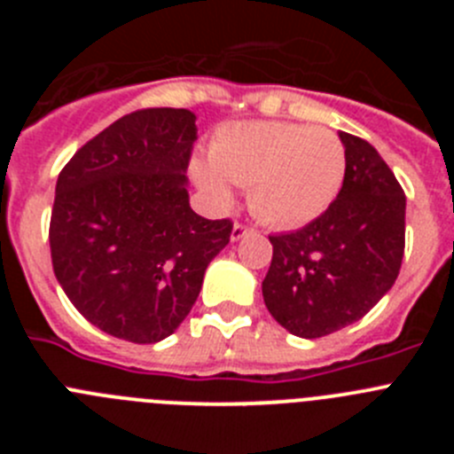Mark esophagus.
Here are the masks:
<instances>
[{
	"mask_svg": "<svg viewBox=\"0 0 454 454\" xmlns=\"http://www.w3.org/2000/svg\"><path fill=\"white\" fill-rule=\"evenodd\" d=\"M250 234H254V230H252V227H246V224L234 223V227H231V240H240Z\"/></svg>",
	"mask_w": 454,
	"mask_h": 454,
	"instance_id": "1",
	"label": "esophagus"
}]
</instances>
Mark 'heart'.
Here are the masks:
<instances>
[{
    "label": "heart",
    "instance_id": "obj_1",
    "mask_svg": "<svg viewBox=\"0 0 454 454\" xmlns=\"http://www.w3.org/2000/svg\"><path fill=\"white\" fill-rule=\"evenodd\" d=\"M192 179L218 204L250 186L247 204L262 223L298 230L332 207L346 179V147L325 127L250 120L215 134L208 159H192Z\"/></svg>",
    "mask_w": 454,
    "mask_h": 454
}]
</instances>
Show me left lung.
<instances>
[{
    "label": "left lung",
    "mask_w": 454,
    "mask_h": 454,
    "mask_svg": "<svg viewBox=\"0 0 454 454\" xmlns=\"http://www.w3.org/2000/svg\"><path fill=\"white\" fill-rule=\"evenodd\" d=\"M346 179L307 227L270 236L263 302L284 330L320 339L356 323L391 291L404 254V192L375 147L339 131Z\"/></svg>",
    "instance_id": "left-lung-1"
}]
</instances>
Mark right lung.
Here are the masks:
<instances>
[{
    "label": "right lung",
    "mask_w": 454,
    "mask_h": 454,
    "mask_svg": "<svg viewBox=\"0 0 454 454\" xmlns=\"http://www.w3.org/2000/svg\"><path fill=\"white\" fill-rule=\"evenodd\" d=\"M195 120L188 108L124 115L88 140L56 182L54 275L79 314L115 339L170 336L230 243V220L202 218L188 202Z\"/></svg>",
    "instance_id": "add662e5"
}]
</instances>
